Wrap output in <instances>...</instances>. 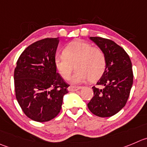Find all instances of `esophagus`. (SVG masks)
<instances>
[{"mask_svg":"<svg viewBox=\"0 0 147 147\" xmlns=\"http://www.w3.org/2000/svg\"><path fill=\"white\" fill-rule=\"evenodd\" d=\"M80 89H81L80 86H71L70 87H68V91H70V92H74V91H77Z\"/></svg>","mask_w":147,"mask_h":147,"instance_id":"1","label":"esophagus"}]
</instances>
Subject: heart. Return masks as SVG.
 Returning a JSON list of instances; mask_svg holds the SVG:
<instances>
[{
    "label": "heart",
    "instance_id": "b5f03b06",
    "mask_svg": "<svg viewBox=\"0 0 147 147\" xmlns=\"http://www.w3.org/2000/svg\"><path fill=\"white\" fill-rule=\"evenodd\" d=\"M55 66L63 79H69L75 68L77 71L73 76L74 83L92 82L100 79L106 69V58L104 53L98 47L80 40H75L67 45L63 55L54 59Z\"/></svg>",
    "mask_w": 147,
    "mask_h": 147
}]
</instances>
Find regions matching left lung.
Wrapping results in <instances>:
<instances>
[{
  "mask_svg": "<svg viewBox=\"0 0 147 147\" xmlns=\"http://www.w3.org/2000/svg\"><path fill=\"white\" fill-rule=\"evenodd\" d=\"M104 53L106 69L96 86L88 108L97 116L110 117L125 105L133 84L134 74L129 55L114 41L100 37H90Z\"/></svg>",
  "mask_w": 147,
  "mask_h": 147,
  "instance_id": "1",
  "label": "left lung"
}]
</instances>
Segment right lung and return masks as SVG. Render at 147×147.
<instances>
[{
    "mask_svg": "<svg viewBox=\"0 0 147 147\" xmlns=\"http://www.w3.org/2000/svg\"><path fill=\"white\" fill-rule=\"evenodd\" d=\"M58 42V38L38 40L28 46L16 62V100L26 116L37 122L55 118L68 92L69 84L56 72L54 63Z\"/></svg>",
    "mask_w": 147,
    "mask_h": 147,
    "instance_id": "1",
    "label": "right lung"
}]
</instances>
